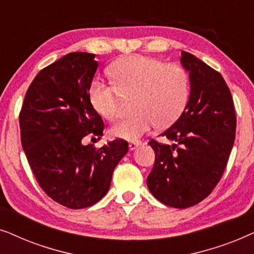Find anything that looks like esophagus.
<instances>
[{
    "mask_svg": "<svg viewBox=\"0 0 254 254\" xmlns=\"http://www.w3.org/2000/svg\"><path fill=\"white\" fill-rule=\"evenodd\" d=\"M140 144H141V142H138V141H130L129 143H128V147H129L130 150H135V149H136Z\"/></svg>",
    "mask_w": 254,
    "mask_h": 254,
    "instance_id": "esophagus-1",
    "label": "esophagus"
}]
</instances>
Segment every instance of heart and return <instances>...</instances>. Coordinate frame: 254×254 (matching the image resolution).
I'll return each mask as SVG.
<instances>
[{"label": "heart", "mask_w": 254, "mask_h": 254, "mask_svg": "<svg viewBox=\"0 0 254 254\" xmlns=\"http://www.w3.org/2000/svg\"><path fill=\"white\" fill-rule=\"evenodd\" d=\"M110 75L114 84L95 79L90 85L89 98L96 112L113 120L119 113L121 98L133 96L134 111L137 112L111 127L113 137L135 141L157 123L171 124L189 100V75L179 64L134 54L114 62Z\"/></svg>", "instance_id": "obj_1"}]
</instances>
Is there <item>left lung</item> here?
<instances>
[{
    "label": "left lung",
    "instance_id": "8db88e82",
    "mask_svg": "<svg viewBox=\"0 0 254 254\" xmlns=\"http://www.w3.org/2000/svg\"><path fill=\"white\" fill-rule=\"evenodd\" d=\"M190 98L182 116L161 134L170 144L150 141L156 159L147 178L152 195L173 208H189L209 195L223 175L234 145L236 113L220 72L182 52Z\"/></svg>",
    "mask_w": 254,
    "mask_h": 254
}]
</instances>
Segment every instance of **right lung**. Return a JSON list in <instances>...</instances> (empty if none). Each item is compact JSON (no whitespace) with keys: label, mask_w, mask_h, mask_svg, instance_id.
<instances>
[{"label":"right lung","mask_w":254,"mask_h":254,"mask_svg":"<svg viewBox=\"0 0 254 254\" xmlns=\"http://www.w3.org/2000/svg\"><path fill=\"white\" fill-rule=\"evenodd\" d=\"M96 55L74 52L40 70L19 114L27 162L48 196L70 209L92 206L109 192L128 143L114 140L96 149L86 135L103 136L104 123L89 98L98 68Z\"/></svg>","instance_id":"1"}]
</instances>
